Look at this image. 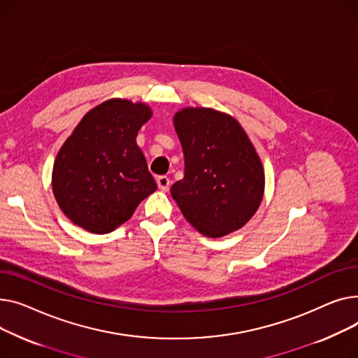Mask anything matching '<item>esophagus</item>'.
<instances>
[{"label": "esophagus", "instance_id": "obj_1", "mask_svg": "<svg viewBox=\"0 0 358 358\" xmlns=\"http://www.w3.org/2000/svg\"><path fill=\"white\" fill-rule=\"evenodd\" d=\"M156 182H157V186H159L160 191H163V192L169 191V186H171L169 178H167V176H159V178L156 179Z\"/></svg>", "mask_w": 358, "mask_h": 358}]
</instances>
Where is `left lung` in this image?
I'll return each instance as SVG.
<instances>
[{
  "label": "left lung",
  "instance_id": "left-lung-1",
  "mask_svg": "<svg viewBox=\"0 0 358 358\" xmlns=\"http://www.w3.org/2000/svg\"><path fill=\"white\" fill-rule=\"evenodd\" d=\"M175 129L185 173L171 194L183 217L213 238L241 228L264 191L262 162L241 125L211 108H186L175 115Z\"/></svg>",
  "mask_w": 358,
  "mask_h": 358
}]
</instances>
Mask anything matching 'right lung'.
I'll use <instances>...</instances> for the list:
<instances>
[{"label": "right lung", "instance_id": "1", "mask_svg": "<svg viewBox=\"0 0 358 358\" xmlns=\"http://www.w3.org/2000/svg\"><path fill=\"white\" fill-rule=\"evenodd\" d=\"M150 117L144 103L110 99L83 117L62 145L53 164V194L73 224L95 234L111 233L156 191L136 143Z\"/></svg>", "mask_w": 358, "mask_h": 358}]
</instances>
